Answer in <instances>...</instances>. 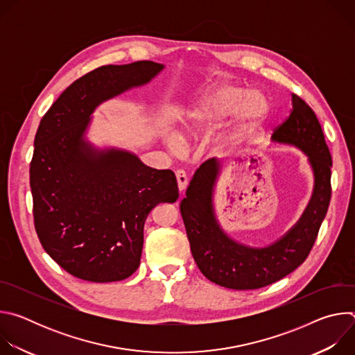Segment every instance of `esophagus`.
<instances>
[{
  "mask_svg": "<svg viewBox=\"0 0 355 355\" xmlns=\"http://www.w3.org/2000/svg\"><path fill=\"white\" fill-rule=\"evenodd\" d=\"M175 178H177V184H178V189L184 191L188 185V177L185 174L184 170H177L175 171Z\"/></svg>",
  "mask_w": 355,
  "mask_h": 355,
  "instance_id": "34e87169",
  "label": "esophagus"
}]
</instances>
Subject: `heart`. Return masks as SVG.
Listing matches in <instances>:
<instances>
[{
  "label": "heart",
  "instance_id": "b5f03b06",
  "mask_svg": "<svg viewBox=\"0 0 355 355\" xmlns=\"http://www.w3.org/2000/svg\"><path fill=\"white\" fill-rule=\"evenodd\" d=\"M264 111L266 104L260 95H245V89L234 84H218L188 112L182 130L189 135L205 133L234 114V122L218 137L220 143H230L256 126L263 118Z\"/></svg>",
  "mask_w": 355,
  "mask_h": 355
}]
</instances>
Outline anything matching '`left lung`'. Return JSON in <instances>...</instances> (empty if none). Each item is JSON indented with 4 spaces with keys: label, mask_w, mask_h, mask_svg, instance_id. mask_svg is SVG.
Returning <instances> with one entry per match:
<instances>
[{
    "label": "left lung",
    "mask_w": 355,
    "mask_h": 355,
    "mask_svg": "<svg viewBox=\"0 0 355 355\" xmlns=\"http://www.w3.org/2000/svg\"><path fill=\"white\" fill-rule=\"evenodd\" d=\"M272 140L299 147L315 175L313 195L297 223L263 248L236 243L219 226L212 204L219 163L209 159L195 171L180 211L193 260L209 281L237 291L259 289L279 281L309 256L331 198V155L313 110L292 94L289 116L275 128Z\"/></svg>",
    "instance_id": "1"
}]
</instances>
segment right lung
<instances>
[{
    "label": "right lung",
    "mask_w": 355,
    "mask_h": 355,
    "mask_svg": "<svg viewBox=\"0 0 355 355\" xmlns=\"http://www.w3.org/2000/svg\"><path fill=\"white\" fill-rule=\"evenodd\" d=\"M163 69L148 60L98 67L67 87L37 128L29 168L35 229L47 254L80 279L130 277L140 264L150 211L178 199L171 170L150 168L129 151L96 150L84 140L101 103Z\"/></svg>",
    "instance_id": "add662e5"
}]
</instances>
